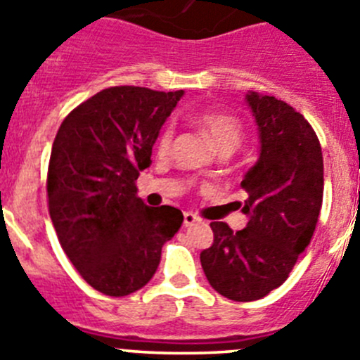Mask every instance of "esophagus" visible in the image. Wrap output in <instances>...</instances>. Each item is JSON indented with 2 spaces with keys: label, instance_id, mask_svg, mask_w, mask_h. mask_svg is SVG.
<instances>
[{
  "label": "esophagus",
  "instance_id": "34e87169",
  "mask_svg": "<svg viewBox=\"0 0 360 360\" xmlns=\"http://www.w3.org/2000/svg\"><path fill=\"white\" fill-rule=\"evenodd\" d=\"M200 218L196 214H193V212H184V225L186 227H191V225L198 224Z\"/></svg>",
  "mask_w": 360,
  "mask_h": 360
}]
</instances>
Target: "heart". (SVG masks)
<instances>
[{"label": "heart", "instance_id": "obj_1", "mask_svg": "<svg viewBox=\"0 0 360 360\" xmlns=\"http://www.w3.org/2000/svg\"><path fill=\"white\" fill-rule=\"evenodd\" d=\"M193 122L211 136L219 151H234L240 146L243 129L236 117L216 110H202L191 115ZM173 142V128L165 126L157 139L158 153H165Z\"/></svg>", "mask_w": 360, "mask_h": 360}]
</instances>
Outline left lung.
Returning <instances> with one entry per match:
<instances>
[{
  "mask_svg": "<svg viewBox=\"0 0 360 360\" xmlns=\"http://www.w3.org/2000/svg\"><path fill=\"white\" fill-rule=\"evenodd\" d=\"M245 98L259 135V158L241 182L249 221L238 232L212 221L214 241L200 254L211 287L232 301H256L287 281L314 236L324 187L323 151L308 120L270 95Z\"/></svg>",
  "mask_w": 360,
  "mask_h": 360,
  "instance_id": "1",
  "label": "left lung"
}]
</instances>
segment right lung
Here are the masks:
<instances>
[{
	"instance_id": "obj_1",
	"label": "right lung",
	"mask_w": 360,
	"mask_h": 360,
	"mask_svg": "<svg viewBox=\"0 0 360 360\" xmlns=\"http://www.w3.org/2000/svg\"><path fill=\"white\" fill-rule=\"evenodd\" d=\"M182 95L106 88L79 104L56 135L46 178L50 218L82 279L106 295L148 285L162 247L184 221L176 207H148L135 186Z\"/></svg>"
}]
</instances>
